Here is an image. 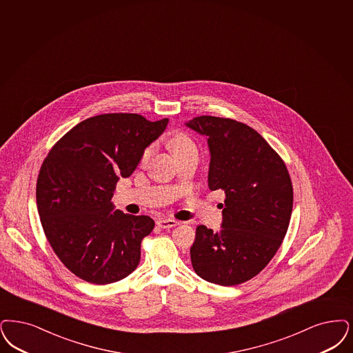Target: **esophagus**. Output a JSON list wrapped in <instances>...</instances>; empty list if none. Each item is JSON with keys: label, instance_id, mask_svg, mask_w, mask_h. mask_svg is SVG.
Instances as JSON below:
<instances>
[{"label": "esophagus", "instance_id": "esophagus-1", "mask_svg": "<svg viewBox=\"0 0 353 353\" xmlns=\"http://www.w3.org/2000/svg\"><path fill=\"white\" fill-rule=\"evenodd\" d=\"M156 225L159 227H161V228H170V227H176L180 225V222L179 221H176V219H167V218H163V219H159L157 222H156Z\"/></svg>", "mask_w": 353, "mask_h": 353}]
</instances>
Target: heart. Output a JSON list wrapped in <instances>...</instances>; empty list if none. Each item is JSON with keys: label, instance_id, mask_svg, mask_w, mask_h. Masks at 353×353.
<instances>
[{"label": "heart", "instance_id": "obj_1", "mask_svg": "<svg viewBox=\"0 0 353 353\" xmlns=\"http://www.w3.org/2000/svg\"><path fill=\"white\" fill-rule=\"evenodd\" d=\"M170 151L173 152V155L176 156L179 155V154H181L183 151H186V150L196 148V145H194L193 141H192L189 137H186L185 134H176V135H173V137L170 138ZM152 151H154L152 145L147 147V148L143 151L141 159V161L143 164L148 161V159H150V156L152 154Z\"/></svg>", "mask_w": 353, "mask_h": 353}]
</instances>
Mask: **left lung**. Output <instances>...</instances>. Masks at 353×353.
<instances>
[{"label": "left lung", "mask_w": 353, "mask_h": 353, "mask_svg": "<svg viewBox=\"0 0 353 353\" xmlns=\"http://www.w3.org/2000/svg\"><path fill=\"white\" fill-rule=\"evenodd\" d=\"M186 126L208 138L209 188L226 194L222 230H196L192 265L206 281L239 285L268 265L286 235L293 210L289 172L252 127L212 115L196 117Z\"/></svg>", "instance_id": "left-lung-1"}]
</instances>
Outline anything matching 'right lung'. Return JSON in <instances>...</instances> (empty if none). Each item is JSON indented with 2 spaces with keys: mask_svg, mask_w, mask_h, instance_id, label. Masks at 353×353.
I'll return each mask as SVG.
<instances>
[{
  "mask_svg": "<svg viewBox=\"0 0 353 353\" xmlns=\"http://www.w3.org/2000/svg\"><path fill=\"white\" fill-rule=\"evenodd\" d=\"M168 118L151 122L132 113L101 114L71 128L46 156L37 180L44 235L60 261L81 280L119 281L141 261V243L155 222L115 210L119 177L163 134Z\"/></svg>",
  "mask_w": 353,
  "mask_h": 353,
  "instance_id": "right-lung-1",
  "label": "right lung"
}]
</instances>
